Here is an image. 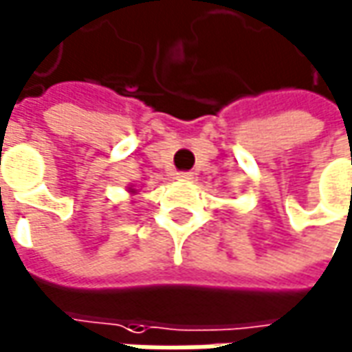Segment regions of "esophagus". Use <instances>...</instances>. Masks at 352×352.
I'll return each instance as SVG.
<instances>
[{"label": "esophagus", "instance_id": "34e87169", "mask_svg": "<svg viewBox=\"0 0 352 352\" xmlns=\"http://www.w3.org/2000/svg\"><path fill=\"white\" fill-rule=\"evenodd\" d=\"M177 179H179V181H192L195 177H192V173L185 171V173H177Z\"/></svg>", "mask_w": 352, "mask_h": 352}]
</instances>
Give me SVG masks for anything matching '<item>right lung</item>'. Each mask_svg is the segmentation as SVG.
I'll return each instance as SVG.
<instances>
[{"instance_id":"add662e5","label":"right lung","mask_w":352,"mask_h":352,"mask_svg":"<svg viewBox=\"0 0 352 352\" xmlns=\"http://www.w3.org/2000/svg\"><path fill=\"white\" fill-rule=\"evenodd\" d=\"M126 190H129V195H131V196L138 195V190H136L135 185H129V186H126Z\"/></svg>"}]
</instances>
